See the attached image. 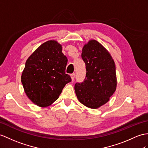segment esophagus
Segmentation results:
<instances>
[{"label":"esophagus","mask_w":148,"mask_h":148,"mask_svg":"<svg viewBox=\"0 0 148 148\" xmlns=\"http://www.w3.org/2000/svg\"><path fill=\"white\" fill-rule=\"evenodd\" d=\"M71 78L72 81H73L75 78V73H72V74L71 75Z\"/></svg>","instance_id":"obj_1"}]
</instances>
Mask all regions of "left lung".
Returning a JSON list of instances; mask_svg holds the SVG:
<instances>
[{
  "instance_id": "obj_1",
  "label": "left lung",
  "mask_w": 148,
  "mask_h": 148,
  "mask_svg": "<svg viewBox=\"0 0 148 148\" xmlns=\"http://www.w3.org/2000/svg\"><path fill=\"white\" fill-rule=\"evenodd\" d=\"M86 77L76 83L75 90L80 103L90 109L106 103L116 90V65L109 51L96 40H90L82 49Z\"/></svg>"
}]
</instances>
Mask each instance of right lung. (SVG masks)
Instances as JSON below:
<instances>
[{
    "label": "right lung",
    "instance_id": "1",
    "mask_svg": "<svg viewBox=\"0 0 148 148\" xmlns=\"http://www.w3.org/2000/svg\"><path fill=\"white\" fill-rule=\"evenodd\" d=\"M67 62L62 46L55 40L44 42L28 58L21 82L34 104L48 107L58 99L64 86L71 81L65 73Z\"/></svg>",
    "mask_w": 148,
    "mask_h": 148
}]
</instances>
